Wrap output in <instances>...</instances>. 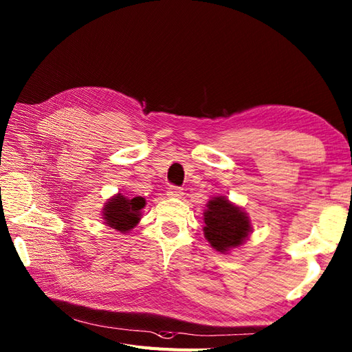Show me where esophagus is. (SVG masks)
<instances>
[{
  "label": "esophagus",
  "mask_w": 352,
  "mask_h": 352,
  "mask_svg": "<svg viewBox=\"0 0 352 352\" xmlns=\"http://www.w3.org/2000/svg\"><path fill=\"white\" fill-rule=\"evenodd\" d=\"M167 195L170 197V199H179V197H182V190L179 186H170L167 191Z\"/></svg>",
  "instance_id": "esophagus-1"
}]
</instances>
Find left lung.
<instances>
[{
    "label": "left lung",
    "mask_w": 352,
    "mask_h": 352,
    "mask_svg": "<svg viewBox=\"0 0 352 352\" xmlns=\"http://www.w3.org/2000/svg\"><path fill=\"white\" fill-rule=\"evenodd\" d=\"M204 237L219 252L242 245L251 231L250 219L224 197H215L204 212Z\"/></svg>",
    "instance_id": "8db88e82"
}]
</instances>
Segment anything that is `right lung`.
Returning a JSON list of instances; mask_svg holds the SVG:
<instances>
[{
  "mask_svg": "<svg viewBox=\"0 0 352 352\" xmlns=\"http://www.w3.org/2000/svg\"><path fill=\"white\" fill-rule=\"evenodd\" d=\"M143 197H134V199H126V197L118 194L110 201L106 203V208L102 209L106 224L115 228L121 233L131 230L140 219V212L144 208Z\"/></svg>",
  "mask_w": 352,
  "mask_h": 352,
  "instance_id": "obj_1",
  "label": "right lung"
}]
</instances>
